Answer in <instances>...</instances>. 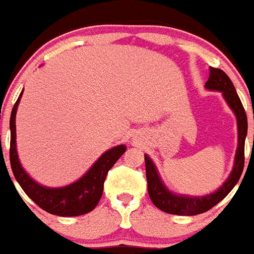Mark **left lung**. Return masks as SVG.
<instances>
[{
	"label": "left lung",
	"mask_w": 254,
	"mask_h": 254,
	"mask_svg": "<svg viewBox=\"0 0 254 254\" xmlns=\"http://www.w3.org/2000/svg\"><path fill=\"white\" fill-rule=\"evenodd\" d=\"M204 88L207 90L220 92L223 98L226 99L227 105L236 117L237 121V148L235 153V161L230 176L218 190L207 195H188V194H176L170 191L166 188V185L161 180L159 170L156 168L155 162L152 161L148 155H144L145 159V173H147L148 182V194L156 207L162 210L164 212L173 215H185L191 216L206 212L212 208L215 204H218L222 199H224L230 191L235 188V185L239 182L244 169V147L245 137L248 132V121L245 114L244 107L240 98L236 93V89L233 86L230 77L222 69L210 66V77L207 82L204 84Z\"/></svg>",
	"instance_id": "obj_1"
}]
</instances>
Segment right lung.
Wrapping results in <instances>:
<instances>
[{
  "label": "right lung",
  "instance_id": "add662e5",
  "mask_svg": "<svg viewBox=\"0 0 254 254\" xmlns=\"http://www.w3.org/2000/svg\"><path fill=\"white\" fill-rule=\"evenodd\" d=\"M21 92L10 115V165L14 177L21 185L23 191L35 202L40 208L59 216H78L94 210L103 192V182L106 180L109 170L114 166L126 152V145L121 144L110 148L99 156L86 173L77 181L62 188H50L38 184L23 169L17 151V131H15V115L18 105L21 102ZM1 143V141H0Z\"/></svg>",
  "mask_w": 254,
  "mask_h": 254
}]
</instances>
